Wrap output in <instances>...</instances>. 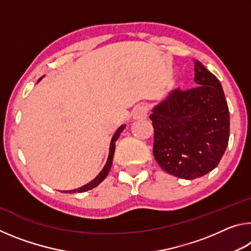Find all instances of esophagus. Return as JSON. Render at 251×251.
Wrapping results in <instances>:
<instances>
[{
  "mask_svg": "<svg viewBox=\"0 0 251 251\" xmlns=\"http://www.w3.org/2000/svg\"><path fill=\"white\" fill-rule=\"evenodd\" d=\"M147 113H148V107L146 105L137 106L133 113L134 120H143V118H146Z\"/></svg>",
  "mask_w": 251,
  "mask_h": 251,
  "instance_id": "34e87169",
  "label": "esophagus"
}]
</instances>
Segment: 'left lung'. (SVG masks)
Returning a JSON list of instances; mask_svg holds the SVG:
<instances>
[{
	"label": "left lung",
	"instance_id": "obj_1",
	"mask_svg": "<svg viewBox=\"0 0 251 251\" xmlns=\"http://www.w3.org/2000/svg\"><path fill=\"white\" fill-rule=\"evenodd\" d=\"M195 88L169 93L152 108V152L165 172L195 179L217 167L229 141V109L222 84L195 61Z\"/></svg>",
	"mask_w": 251,
	"mask_h": 251
}]
</instances>
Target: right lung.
<instances>
[{"mask_svg": "<svg viewBox=\"0 0 251 251\" xmlns=\"http://www.w3.org/2000/svg\"><path fill=\"white\" fill-rule=\"evenodd\" d=\"M126 127V125H122L120 128H118L116 130V133L114 134L113 138H112V142H110V146H109V154H108V158H107V161H106L105 166L104 168L101 169V172L97 175L94 179H93L91 182H88V184H86L83 187H80V188H77V189H74V190H70V192H65V193H84V192H87V190H91L93 188H95L96 186H99L101 181H103L106 176L108 175L109 173V169L110 167H112V163H113V157H114V152H115V142L118 139V137H120V135L123 130H124V128Z\"/></svg>", "mask_w": 251, "mask_h": 251, "instance_id": "1", "label": "right lung"}]
</instances>
